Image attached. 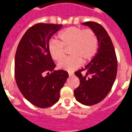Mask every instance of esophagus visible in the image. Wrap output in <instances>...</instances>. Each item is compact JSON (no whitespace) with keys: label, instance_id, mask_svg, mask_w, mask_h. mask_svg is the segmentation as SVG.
Listing matches in <instances>:
<instances>
[{"label":"esophagus","instance_id":"1","mask_svg":"<svg viewBox=\"0 0 132 132\" xmlns=\"http://www.w3.org/2000/svg\"><path fill=\"white\" fill-rule=\"evenodd\" d=\"M69 77H72V76H73V73H69Z\"/></svg>","mask_w":132,"mask_h":132}]
</instances>
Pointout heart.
<instances>
[{
	"label": "heart",
	"mask_w": 132,
	"mask_h": 132,
	"mask_svg": "<svg viewBox=\"0 0 132 132\" xmlns=\"http://www.w3.org/2000/svg\"><path fill=\"white\" fill-rule=\"evenodd\" d=\"M98 40L96 34L90 29L83 30L78 27H70L58 35V41L53 40L49 45V52L52 59L60 61L64 57V49L69 47L71 57L61 61L57 67L69 72L73 71L81 64L87 62L96 54Z\"/></svg>",
	"instance_id": "1"
}]
</instances>
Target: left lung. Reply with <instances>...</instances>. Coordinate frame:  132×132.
Returning a JSON list of instances; mask_svg holds the SVG:
<instances>
[{"label": "left lung", "instance_id": "left-lung-1", "mask_svg": "<svg viewBox=\"0 0 132 132\" xmlns=\"http://www.w3.org/2000/svg\"><path fill=\"white\" fill-rule=\"evenodd\" d=\"M96 34L98 45L96 55L84 68L75 73L80 85L75 90L78 102L86 106L99 103L111 90L117 75L116 52L107 31L101 24L94 22L82 23ZM84 72L85 75L81 72ZM89 75L90 78H87Z\"/></svg>", "mask_w": 132, "mask_h": 132}]
</instances>
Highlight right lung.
<instances>
[{
	"label": "right lung",
	"instance_id": "right-lung-1",
	"mask_svg": "<svg viewBox=\"0 0 132 132\" xmlns=\"http://www.w3.org/2000/svg\"><path fill=\"white\" fill-rule=\"evenodd\" d=\"M61 27L53 24L33 26L26 31L16 50V84L26 99L39 108L52 106L59 101L61 88L69 77L64 70H54L56 65L49 52L50 39ZM45 72H48L46 76Z\"/></svg>",
	"mask_w": 132,
	"mask_h": 132
}]
</instances>
